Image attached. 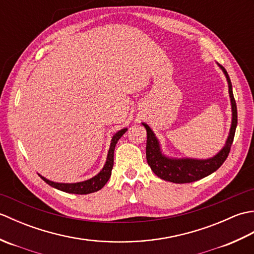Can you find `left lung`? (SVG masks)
<instances>
[{
  "mask_svg": "<svg viewBox=\"0 0 254 254\" xmlns=\"http://www.w3.org/2000/svg\"><path fill=\"white\" fill-rule=\"evenodd\" d=\"M218 64V63H217ZM218 66L222 68L226 78L228 82V91L231 102V111H233V119H231V127L229 135L226 141L225 146L219 150L214 157L207 159H194V158H170L163 154L160 149V144L157 137L154 134L146 123H142L143 127L146 128L147 141H146V159L154 171V174L159 177L160 179L170 181L174 183H190L197 181L199 179L207 177L208 175L216 171L220 166L224 164L226 158L228 157L230 152L231 144L234 142L235 132L238 122L237 117V106L233 94V86L229 78V75L220 64Z\"/></svg>",
  "mask_w": 254,
  "mask_h": 254,
  "instance_id": "8db88e82",
  "label": "left lung"
}]
</instances>
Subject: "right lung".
I'll return each mask as SVG.
<instances>
[{
  "label": "right lung",
  "mask_w": 254,
  "mask_h": 254,
  "mask_svg": "<svg viewBox=\"0 0 254 254\" xmlns=\"http://www.w3.org/2000/svg\"><path fill=\"white\" fill-rule=\"evenodd\" d=\"M127 128H122V130L118 131L115 135L112 136L111 143H110V148H109V152H108L107 160H106L104 168L100 170L98 175H96L95 177L90 178V179L86 180V181H82V182H76V183H60V182L48 180L45 177H42L41 175H39V177L45 182H47L49 186L56 188L60 191L66 192V193L88 194V193L99 191L101 188H104V186L108 182V180H109V178L111 176L112 167H113V154H115L116 144L118 143V141L120 139V137L123 135V134L127 132Z\"/></svg>",
  "instance_id": "right-lung-1"
}]
</instances>
